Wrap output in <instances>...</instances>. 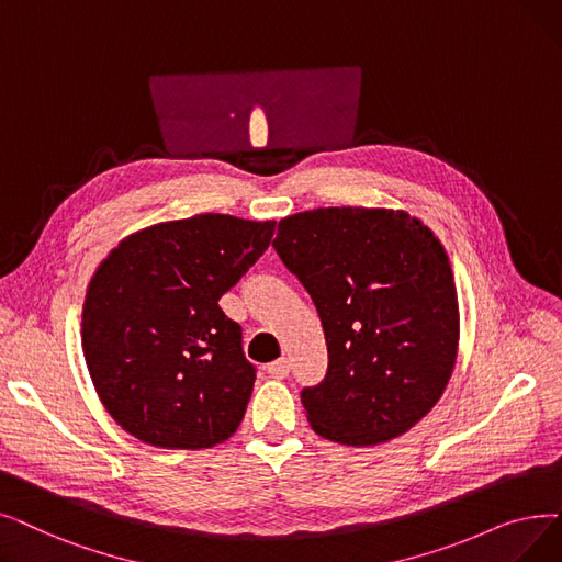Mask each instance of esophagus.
<instances>
[{"label": "esophagus", "mask_w": 562, "mask_h": 562, "mask_svg": "<svg viewBox=\"0 0 562 562\" xmlns=\"http://www.w3.org/2000/svg\"><path fill=\"white\" fill-rule=\"evenodd\" d=\"M289 370H291V364H289L286 358H278V360H273V362L266 368V372L271 374L273 379H286V376H289Z\"/></svg>", "instance_id": "1"}]
</instances>
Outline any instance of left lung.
Masks as SVG:
<instances>
[{
	"instance_id": "left-lung-1",
	"label": "left lung",
	"mask_w": 562,
	"mask_h": 562,
	"mask_svg": "<svg viewBox=\"0 0 562 562\" xmlns=\"http://www.w3.org/2000/svg\"><path fill=\"white\" fill-rule=\"evenodd\" d=\"M273 248L326 335V376L301 390L312 429L360 448L423 420L443 395L459 341L441 240L404 211L341 206L284 217Z\"/></svg>"
}]
</instances>
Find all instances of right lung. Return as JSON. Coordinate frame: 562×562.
I'll return each instance as SVG.
<instances>
[{"label":"right lung","instance_id":"right-lung-1","mask_svg":"<svg viewBox=\"0 0 562 562\" xmlns=\"http://www.w3.org/2000/svg\"><path fill=\"white\" fill-rule=\"evenodd\" d=\"M276 223L204 213L121 240L93 273L82 351L110 416L156 448L236 431L257 368L217 301L266 252Z\"/></svg>","mask_w":562,"mask_h":562}]
</instances>
